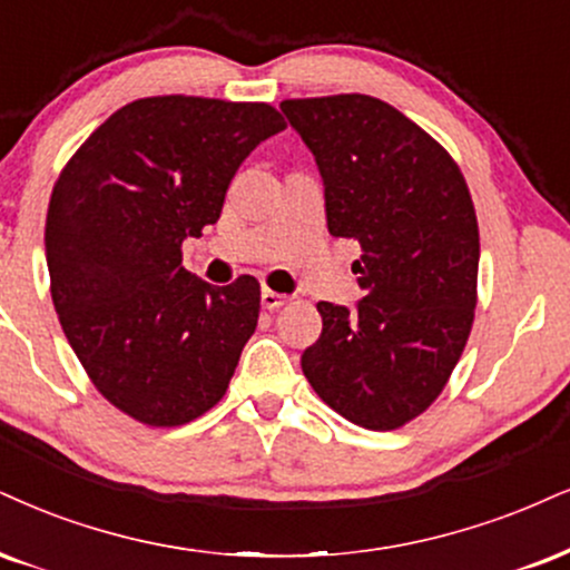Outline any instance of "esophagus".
Returning <instances> with one entry per match:
<instances>
[{
    "label": "esophagus",
    "instance_id": "esophagus-1",
    "mask_svg": "<svg viewBox=\"0 0 570 570\" xmlns=\"http://www.w3.org/2000/svg\"><path fill=\"white\" fill-rule=\"evenodd\" d=\"M287 304V298L285 296H279V293H274V291H269V287H264L262 291V306L264 308H279V306H285Z\"/></svg>",
    "mask_w": 570,
    "mask_h": 570
}]
</instances>
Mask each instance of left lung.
Segmentation results:
<instances>
[{"instance_id": "1", "label": "left lung", "mask_w": 570, "mask_h": 570, "mask_svg": "<svg viewBox=\"0 0 570 570\" xmlns=\"http://www.w3.org/2000/svg\"><path fill=\"white\" fill-rule=\"evenodd\" d=\"M317 160L327 229L360 240L364 298L320 301L301 356L317 396L354 425L393 431L435 402L475 317L479 222L460 166L428 131L370 95L285 100Z\"/></svg>"}]
</instances>
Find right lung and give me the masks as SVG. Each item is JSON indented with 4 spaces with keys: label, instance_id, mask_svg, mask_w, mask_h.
I'll list each match as a JSON object with an SVG mask.
<instances>
[{
    "label": "right lung",
    "instance_id": "right-lung-1",
    "mask_svg": "<svg viewBox=\"0 0 570 570\" xmlns=\"http://www.w3.org/2000/svg\"><path fill=\"white\" fill-rule=\"evenodd\" d=\"M283 129L266 102L145 97L97 126L55 181V312L95 389L139 423L185 425L227 393L262 287L248 274L203 283L181 243L219 222L237 168Z\"/></svg>",
    "mask_w": 570,
    "mask_h": 570
}]
</instances>
